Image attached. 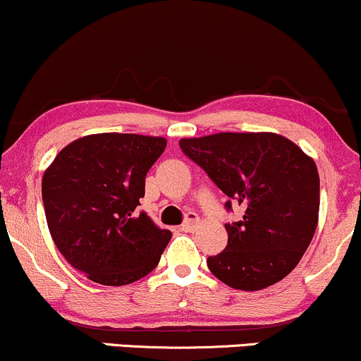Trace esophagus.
<instances>
[{
    "label": "esophagus",
    "mask_w": 361,
    "mask_h": 361,
    "mask_svg": "<svg viewBox=\"0 0 361 361\" xmlns=\"http://www.w3.org/2000/svg\"><path fill=\"white\" fill-rule=\"evenodd\" d=\"M199 224V218L196 213H189L188 218H185V221L182 223L180 230L182 231H188V233H192L194 230H196V226Z\"/></svg>",
    "instance_id": "obj_1"
}]
</instances>
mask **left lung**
Masks as SVG:
<instances>
[{
	"label": "left lung",
	"mask_w": 361,
	"mask_h": 361,
	"mask_svg": "<svg viewBox=\"0 0 361 361\" xmlns=\"http://www.w3.org/2000/svg\"><path fill=\"white\" fill-rule=\"evenodd\" d=\"M179 145L228 197L245 207L241 221L224 224L226 248L207 258L214 277L233 289L262 290L289 275L311 243L319 218L314 160L289 138L269 131H226L182 138Z\"/></svg>",
	"instance_id": "obj_1"
}]
</instances>
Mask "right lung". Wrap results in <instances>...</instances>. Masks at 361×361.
I'll use <instances>...</instances> for the list:
<instances>
[{
    "label": "right lung",
    "instance_id": "add662e5",
    "mask_svg": "<svg viewBox=\"0 0 361 361\" xmlns=\"http://www.w3.org/2000/svg\"><path fill=\"white\" fill-rule=\"evenodd\" d=\"M167 140L96 133L59 152L42 179L49 231L59 252L89 281L128 286L159 265L172 238L138 213L145 177Z\"/></svg>",
    "mask_w": 361,
    "mask_h": 361
}]
</instances>
